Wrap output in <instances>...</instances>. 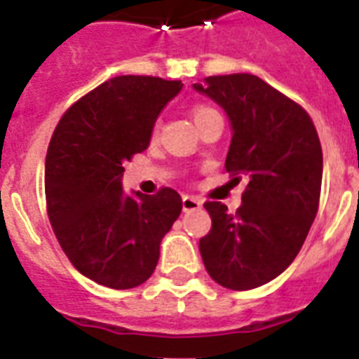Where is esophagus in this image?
Masks as SVG:
<instances>
[{
  "label": "esophagus",
  "instance_id": "obj_1",
  "mask_svg": "<svg viewBox=\"0 0 359 359\" xmlns=\"http://www.w3.org/2000/svg\"><path fill=\"white\" fill-rule=\"evenodd\" d=\"M201 199H197L194 196H184L182 197V210L184 212H191V210H197V208H201Z\"/></svg>",
  "mask_w": 359,
  "mask_h": 359
}]
</instances>
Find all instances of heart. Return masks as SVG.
Listing matches in <instances>:
<instances>
[{"instance_id":"b5f03b06","label":"heart","mask_w":359,"mask_h":359,"mask_svg":"<svg viewBox=\"0 0 359 359\" xmlns=\"http://www.w3.org/2000/svg\"><path fill=\"white\" fill-rule=\"evenodd\" d=\"M210 114H216V111H214L212 108H208V106H197V108L194 109V119H196L197 123V121L205 119V117Z\"/></svg>"}]
</instances>
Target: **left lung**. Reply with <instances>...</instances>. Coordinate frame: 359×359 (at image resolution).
<instances>
[{
  "label": "left lung",
  "instance_id": "1",
  "mask_svg": "<svg viewBox=\"0 0 359 359\" xmlns=\"http://www.w3.org/2000/svg\"><path fill=\"white\" fill-rule=\"evenodd\" d=\"M194 89L227 114L233 137L225 169L248 177L236 214L205 203L212 229L199 240V251L216 283L255 289L289 268L317 216L318 134L306 109L253 74L208 76Z\"/></svg>",
  "mask_w": 359,
  "mask_h": 359
}]
</instances>
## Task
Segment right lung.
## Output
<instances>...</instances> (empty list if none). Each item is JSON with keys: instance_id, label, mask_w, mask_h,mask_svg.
<instances>
[{"instance_id": "right-lung-1", "label": "right lung", "mask_w": 359, "mask_h": 359, "mask_svg": "<svg viewBox=\"0 0 359 359\" xmlns=\"http://www.w3.org/2000/svg\"><path fill=\"white\" fill-rule=\"evenodd\" d=\"M180 81L117 76L61 117L46 152L48 218L69 261L109 289L151 278L160 242L182 210L171 188L124 194L123 163L151 143L152 128Z\"/></svg>"}]
</instances>
